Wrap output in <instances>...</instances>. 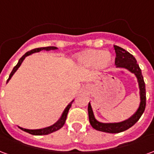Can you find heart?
<instances>
[{
  "label": "heart",
  "mask_w": 154,
  "mask_h": 154,
  "mask_svg": "<svg viewBox=\"0 0 154 154\" xmlns=\"http://www.w3.org/2000/svg\"><path fill=\"white\" fill-rule=\"evenodd\" d=\"M77 61L84 67L97 66L99 68H106L112 62V55L109 52L101 50H90L77 57Z\"/></svg>",
  "instance_id": "obj_1"
}]
</instances>
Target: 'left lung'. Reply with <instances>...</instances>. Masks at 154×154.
I'll list each match as a JSON object with an SVG mask.
<instances>
[{"mask_svg":"<svg viewBox=\"0 0 154 154\" xmlns=\"http://www.w3.org/2000/svg\"><path fill=\"white\" fill-rule=\"evenodd\" d=\"M116 51V57L115 64L116 68H124L128 70L129 72L133 73L137 78V82L139 84V105L138 109L132 116L127 119H125L120 122L114 123H103L98 121L94 116V112L91 106V103L88 104V116L91 125L97 130L102 132L110 133V134H117L125 131L129 129L135 124L145 110L146 106V91L145 83L143 81L142 72L139 67V64L137 63L135 57L130 54L128 51L125 50L122 48L114 45Z\"/></svg>","mask_w":154,"mask_h":154,"instance_id":"left-lung-1","label":"left lung"}]
</instances>
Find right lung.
I'll return each mask as SVG.
<instances>
[{
	"label": "right lung",
	"mask_w": 154,
	"mask_h": 154,
	"mask_svg": "<svg viewBox=\"0 0 154 154\" xmlns=\"http://www.w3.org/2000/svg\"><path fill=\"white\" fill-rule=\"evenodd\" d=\"M57 49V48L56 47H43V48H35V49H32V50L29 51L27 53H25L23 56H22L20 58V60H19L18 63L16 64L15 66V67L13 68V70L10 74V76H9V78L7 82H6V84L8 83V82L11 79L12 76L15 74V72L16 71L18 70V68L20 67V65L23 63V61L25 60V58L29 55H31L32 54H35V53H38V52H40L42 50L44 51H50V50H56ZM73 100H72L71 101L70 103L67 105L66 108L64 109V110L63 111V113L61 115L60 118L58 119L57 122H55L54 125H52L50 126H48V127H45V128H43V129H24V128H21V127H20L19 126V128L20 129H22L23 131H25V132H27L29 134H34V135H45V134H51V133L55 132V131H57L58 129H60L64 125V124H65V121H66V119H67V113H68V110L70 109V107L72 106V104L73 102Z\"/></svg>",
	"instance_id": "1"
}]
</instances>
